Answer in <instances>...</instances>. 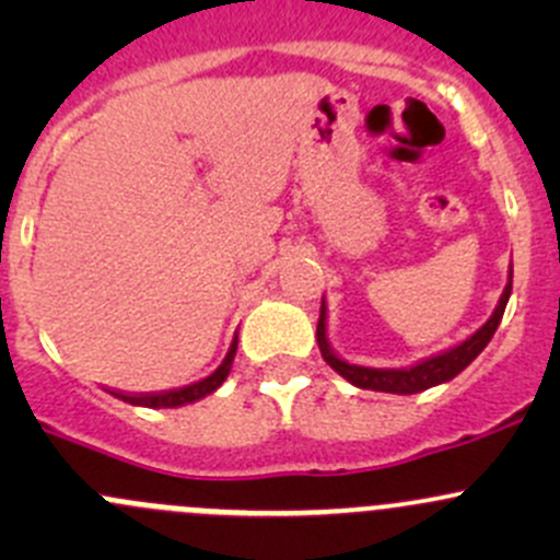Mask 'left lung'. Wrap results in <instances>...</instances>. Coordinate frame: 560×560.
<instances>
[{"label":"left lung","instance_id":"1","mask_svg":"<svg viewBox=\"0 0 560 560\" xmlns=\"http://www.w3.org/2000/svg\"><path fill=\"white\" fill-rule=\"evenodd\" d=\"M510 295H512V265H510V279H506L504 292H501L490 319L485 322L479 330H474L466 341L455 343V347L444 349V352L439 354H431V358L425 360H417V363L406 365V369H371V365H358L338 358V354L332 352L330 341H327L325 298H322L319 325H316V343H319V352L322 358H325V363L330 365L336 374H341L349 385L360 389H376V393L415 395V393H422V389H431L436 385H444V382L455 380L466 365H471V360H477V354L482 352V349L490 343V338H493L495 327H499L501 316H504L506 303H510Z\"/></svg>","mask_w":560,"mask_h":560}]
</instances>
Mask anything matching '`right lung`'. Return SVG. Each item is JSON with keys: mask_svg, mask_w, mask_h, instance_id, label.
<instances>
[{"mask_svg": "<svg viewBox=\"0 0 560 560\" xmlns=\"http://www.w3.org/2000/svg\"><path fill=\"white\" fill-rule=\"evenodd\" d=\"M235 349H238V332H235L233 343L228 349V358L222 360L217 371L206 380L195 382V385H186L178 389H167V393H154V395H124L116 393V398H121L124 404H132V406H145V409H175V406H186V404H195V400L206 398V395L217 393L219 387L224 385V380L230 376V369H233V360H235Z\"/></svg>", "mask_w": 560, "mask_h": 560, "instance_id": "add662e5", "label": "right lung"}]
</instances>
